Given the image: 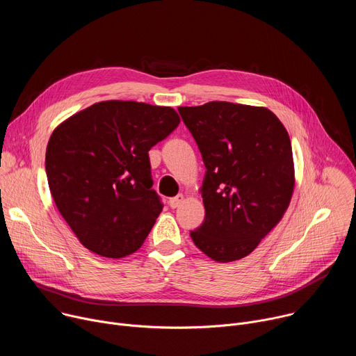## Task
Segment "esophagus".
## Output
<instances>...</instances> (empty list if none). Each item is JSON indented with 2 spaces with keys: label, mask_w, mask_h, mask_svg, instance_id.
Segmentation results:
<instances>
[{
  "label": "esophagus",
  "mask_w": 356,
  "mask_h": 356,
  "mask_svg": "<svg viewBox=\"0 0 356 356\" xmlns=\"http://www.w3.org/2000/svg\"><path fill=\"white\" fill-rule=\"evenodd\" d=\"M183 201H184V195H183V194H177L176 197H173V198L169 200V206H170L172 209H177Z\"/></svg>",
  "instance_id": "34e87169"
}]
</instances>
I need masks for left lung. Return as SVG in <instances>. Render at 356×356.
I'll list each match as a JSON object with an SVG mask.
<instances>
[{
    "instance_id": "1",
    "label": "left lung",
    "mask_w": 356,
    "mask_h": 356,
    "mask_svg": "<svg viewBox=\"0 0 356 356\" xmlns=\"http://www.w3.org/2000/svg\"><path fill=\"white\" fill-rule=\"evenodd\" d=\"M207 169L200 188L206 218L190 231L216 262L248 257L283 218L294 190L289 134L265 107L210 101L179 107Z\"/></svg>"
}]
</instances>
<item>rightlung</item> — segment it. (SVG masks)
<instances>
[{
    "mask_svg": "<svg viewBox=\"0 0 356 356\" xmlns=\"http://www.w3.org/2000/svg\"><path fill=\"white\" fill-rule=\"evenodd\" d=\"M172 107L101 101L56 127L46 147L55 204L91 252L120 259L138 250L163 206L152 190V146L176 129Z\"/></svg>",
    "mask_w": 356,
    "mask_h": 356,
    "instance_id": "add662e5",
    "label": "right lung"
}]
</instances>
